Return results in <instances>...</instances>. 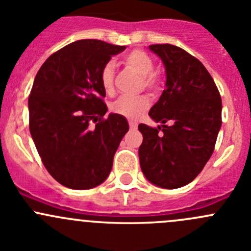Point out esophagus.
<instances>
[{"mask_svg": "<svg viewBox=\"0 0 251 251\" xmlns=\"http://www.w3.org/2000/svg\"><path fill=\"white\" fill-rule=\"evenodd\" d=\"M130 128L131 130H136L137 128V124L133 123V121H130Z\"/></svg>", "mask_w": 251, "mask_h": 251, "instance_id": "34e87169", "label": "esophagus"}]
</instances>
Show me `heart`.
Here are the masks:
<instances>
[{
	"instance_id": "obj_1",
	"label": "heart",
	"mask_w": 251,
	"mask_h": 251,
	"mask_svg": "<svg viewBox=\"0 0 251 251\" xmlns=\"http://www.w3.org/2000/svg\"><path fill=\"white\" fill-rule=\"evenodd\" d=\"M126 67L132 69L143 78L144 87L155 90L159 85L158 76L154 74V62L146 52L136 50L126 54L124 58ZM100 83L107 93L113 92L114 88V68L110 63H107L100 70ZM149 107V100L146 96L138 97H120L111 104L113 113L124 116L128 120H136Z\"/></svg>"
}]
</instances>
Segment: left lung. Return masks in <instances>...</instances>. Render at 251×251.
Returning a JSON list of instances; mask_svg holds the SVG:
<instances>
[{"label":"left lung","instance_id":"left-lung-1","mask_svg":"<svg viewBox=\"0 0 251 251\" xmlns=\"http://www.w3.org/2000/svg\"><path fill=\"white\" fill-rule=\"evenodd\" d=\"M149 50L163 62L166 82L149 110L161 125H138L143 135L141 169L151 183L179 188L201 174L214 151L222 124L221 97L209 72L188 52L169 44L151 45Z\"/></svg>","mask_w":251,"mask_h":251}]
</instances>
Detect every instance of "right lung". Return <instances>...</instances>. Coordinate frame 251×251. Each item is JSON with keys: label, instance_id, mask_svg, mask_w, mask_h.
Returning a JSON list of instances; mask_svg holds the SVG:
<instances>
[{"label": "right lung", "instance_id": "obj_1", "mask_svg": "<svg viewBox=\"0 0 251 251\" xmlns=\"http://www.w3.org/2000/svg\"><path fill=\"white\" fill-rule=\"evenodd\" d=\"M125 48L78 40L48 57L35 77L30 133L45 168L68 188L82 191L103 183L128 131L124 116L110 113L103 120L108 108L100 83L102 68Z\"/></svg>", "mask_w": 251, "mask_h": 251}]
</instances>
